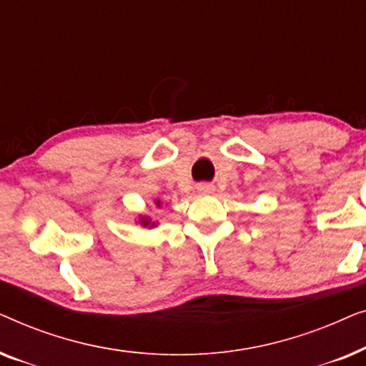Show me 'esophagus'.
Here are the masks:
<instances>
[{
	"mask_svg": "<svg viewBox=\"0 0 366 366\" xmlns=\"http://www.w3.org/2000/svg\"><path fill=\"white\" fill-rule=\"evenodd\" d=\"M197 189H198L199 194H213L214 193V187H213V184H208V183L198 184Z\"/></svg>",
	"mask_w": 366,
	"mask_h": 366,
	"instance_id": "1",
	"label": "esophagus"
}]
</instances>
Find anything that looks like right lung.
Returning a JSON list of instances; mask_svg holds the SVG:
<instances>
[{"mask_svg":"<svg viewBox=\"0 0 366 366\" xmlns=\"http://www.w3.org/2000/svg\"><path fill=\"white\" fill-rule=\"evenodd\" d=\"M154 207H157V208L162 207V202H159V199H154ZM137 223H139L143 228H148V229H152L158 224V222H153L149 214H138Z\"/></svg>","mask_w":366,"mask_h":366,"instance_id":"add662e5","label":"right lung"}]
</instances>
